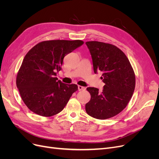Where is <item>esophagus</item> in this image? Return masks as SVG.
<instances>
[{"mask_svg": "<svg viewBox=\"0 0 159 159\" xmlns=\"http://www.w3.org/2000/svg\"><path fill=\"white\" fill-rule=\"evenodd\" d=\"M84 89H85V88H84V87H82V86H81V85H78V90H79V91L84 90Z\"/></svg>", "mask_w": 159, "mask_h": 159, "instance_id": "34e87169", "label": "esophagus"}]
</instances>
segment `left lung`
Segmentation results:
<instances>
[{"label": "left lung", "instance_id": "8db88e82", "mask_svg": "<svg viewBox=\"0 0 159 159\" xmlns=\"http://www.w3.org/2000/svg\"><path fill=\"white\" fill-rule=\"evenodd\" d=\"M95 74L102 72L105 85L102 92L88 88L91 95L85 111L91 117L106 119L126 107L135 88V75L127 57L117 46L98 41L86 42Z\"/></svg>", "mask_w": 159, "mask_h": 159}]
</instances>
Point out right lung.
<instances>
[{"label": "right lung", "instance_id": "right-lung-1", "mask_svg": "<svg viewBox=\"0 0 159 159\" xmlns=\"http://www.w3.org/2000/svg\"><path fill=\"white\" fill-rule=\"evenodd\" d=\"M83 44L80 40H48L28 51L18 70L16 86L32 112L51 117L65 107L78 85L62 83L55 76L61 69L64 57Z\"/></svg>", "mask_w": 159, "mask_h": 159}]
</instances>
